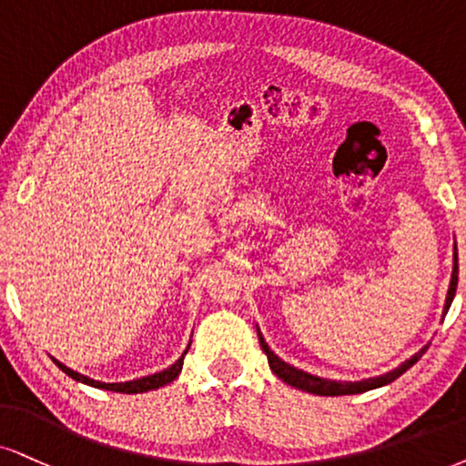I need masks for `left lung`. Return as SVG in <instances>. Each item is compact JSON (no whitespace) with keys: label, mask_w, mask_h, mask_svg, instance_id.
<instances>
[{"label":"left lung","mask_w":466,"mask_h":466,"mask_svg":"<svg viewBox=\"0 0 466 466\" xmlns=\"http://www.w3.org/2000/svg\"><path fill=\"white\" fill-rule=\"evenodd\" d=\"M456 286H458V249H456V243H453V270H451L450 290H447V297H445L443 316L447 314V309H450V305L453 301ZM256 331H258V338H260L262 350L267 352L270 370H273V374L277 376V379H281L284 382H288L290 387H297V390H301V391L316 393V396H352V393H363V391H370V390H379V387L390 385V382L396 380L398 376H402L409 368H413V365L421 359L423 352L428 350V346H423L420 352H415L413 357L406 359L404 363H400L396 370H391V372L380 374V376H372V379H363V380H355V382L331 380V379H320V376H314L309 372H303V370H299V368H294V365L286 363L284 359H279L273 350L268 349V344L262 338L260 329L256 327Z\"/></svg>","instance_id":"left-lung-1"}]
</instances>
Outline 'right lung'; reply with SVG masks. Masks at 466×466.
I'll use <instances>...</instances> for the list:
<instances>
[{"mask_svg": "<svg viewBox=\"0 0 466 466\" xmlns=\"http://www.w3.org/2000/svg\"><path fill=\"white\" fill-rule=\"evenodd\" d=\"M191 346V344H189ZM189 346H187V350H189ZM187 350L182 352L180 359H176V361L169 365L167 370H163V372H157V374H150V376H141V379H135V380H125V382H103V380H94L90 376H84L79 372H75V370H70L64 365L62 361H57V359H53V363L57 365V368L62 370L64 374H68L70 379L76 380V382H84V385H90V387H96V390H105V391H116V393H144V391H152V390H158V387H165L169 385L174 379H178L180 370H182V361H185V355Z\"/></svg>", "mask_w": 466, "mask_h": 466, "instance_id": "1", "label": "right lung"}]
</instances>
